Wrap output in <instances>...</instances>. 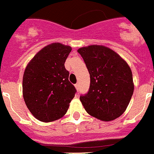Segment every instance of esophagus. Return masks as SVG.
<instances>
[{
    "instance_id": "esophagus-1",
    "label": "esophagus",
    "mask_w": 154,
    "mask_h": 154,
    "mask_svg": "<svg viewBox=\"0 0 154 154\" xmlns=\"http://www.w3.org/2000/svg\"><path fill=\"white\" fill-rule=\"evenodd\" d=\"M75 87H76V89H77V91H79V87H79V84H78V83L75 84Z\"/></svg>"
}]
</instances>
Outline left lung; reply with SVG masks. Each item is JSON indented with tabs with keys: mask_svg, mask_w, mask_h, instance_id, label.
Wrapping results in <instances>:
<instances>
[{
	"mask_svg": "<svg viewBox=\"0 0 154 154\" xmlns=\"http://www.w3.org/2000/svg\"><path fill=\"white\" fill-rule=\"evenodd\" d=\"M77 52L91 77L89 91L80 97L86 111L103 121L121 116L134 89L129 65L115 51L102 45L84 47Z\"/></svg>",
	"mask_w": 154,
	"mask_h": 154,
	"instance_id": "1",
	"label": "left lung"
}]
</instances>
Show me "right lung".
Returning <instances> with one entry per match:
<instances>
[{
    "label": "right lung",
    "instance_id": "right-lung-1",
    "mask_svg": "<svg viewBox=\"0 0 154 154\" xmlns=\"http://www.w3.org/2000/svg\"><path fill=\"white\" fill-rule=\"evenodd\" d=\"M71 51L60 43L49 44L29 62L23 77V97L35 118L51 122L67 113L77 90L64 63Z\"/></svg>",
    "mask_w": 154,
    "mask_h": 154
}]
</instances>
